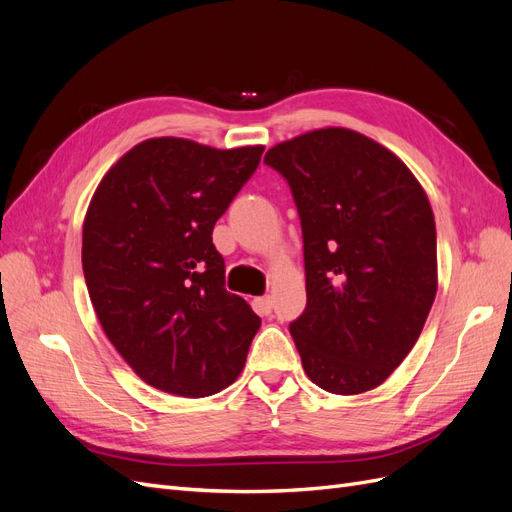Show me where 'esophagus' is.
Wrapping results in <instances>:
<instances>
[{
    "label": "esophagus",
    "instance_id": "esophagus-1",
    "mask_svg": "<svg viewBox=\"0 0 512 512\" xmlns=\"http://www.w3.org/2000/svg\"><path fill=\"white\" fill-rule=\"evenodd\" d=\"M256 309H258L260 314H265V316H269V314H271V309H273V299L269 297V294H267V297H258V299H256Z\"/></svg>",
    "mask_w": 512,
    "mask_h": 512
}]
</instances>
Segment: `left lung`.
Wrapping results in <instances>:
<instances>
[{
  "instance_id": "left-lung-1",
  "label": "left lung",
  "mask_w": 512,
  "mask_h": 512,
  "mask_svg": "<svg viewBox=\"0 0 512 512\" xmlns=\"http://www.w3.org/2000/svg\"><path fill=\"white\" fill-rule=\"evenodd\" d=\"M303 232V314L290 322L320 389H376L406 359L438 290L436 222L421 183L371 138L322 128L267 151Z\"/></svg>"
}]
</instances>
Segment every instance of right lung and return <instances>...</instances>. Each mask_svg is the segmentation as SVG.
<instances>
[{"mask_svg":"<svg viewBox=\"0 0 512 512\" xmlns=\"http://www.w3.org/2000/svg\"><path fill=\"white\" fill-rule=\"evenodd\" d=\"M265 147L149 138L108 170L83 224V273L106 337L153 389L207 397L237 380L260 318L224 288L213 226Z\"/></svg>","mask_w":512,"mask_h":512,"instance_id":"add662e5","label":"right lung"}]
</instances>
